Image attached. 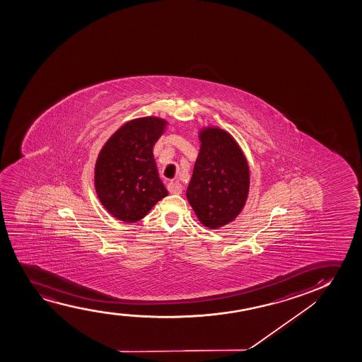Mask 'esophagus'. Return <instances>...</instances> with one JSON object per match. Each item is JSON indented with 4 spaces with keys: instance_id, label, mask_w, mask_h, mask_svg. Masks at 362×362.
<instances>
[{
    "instance_id": "obj_1",
    "label": "esophagus",
    "mask_w": 362,
    "mask_h": 362,
    "mask_svg": "<svg viewBox=\"0 0 362 362\" xmlns=\"http://www.w3.org/2000/svg\"><path fill=\"white\" fill-rule=\"evenodd\" d=\"M167 188H168L169 193L170 194H180L182 190H183V187L180 184L177 183V182H170L167 185Z\"/></svg>"
}]
</instances>
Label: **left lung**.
I'll use <instances>...</instances> for the list:
<instances>
[{"label": "left lung", "mask_w": 362, "mask_h": 362, "mask_svg": "<svg viewBox=\"0 0 362 362\" xmlns=\"http://www.w3.org/2000/svg\"><path fill=\"white\" fill-rule=\"evenodd\" d=\"M202 147L194 165L187 198L200 223L221 228L241 213L250 188V169L243 151L223 129L200 132Z\"/></svg>", "instance_id": "8db88e82"}]
</instances>
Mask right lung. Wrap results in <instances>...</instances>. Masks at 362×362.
I'll return each mask as SVG.
<instances>
[{"instance_id":"add662e5","label":"right lung","mask_w":362,"mask_h":362,"mask_svg":"<svg viewBox=\"0 0 362 362\" xmlns=\"http://www.w3.org/2000/svg\"><path fill=\"white\" fill-rule=\"evenodd\" d=\"M165 124L158 117L132 119L117 129L100 152L95 189L104 208L121 221H139L168 195L153 158L154 144Z\"/></svg>"}]
</instances>
